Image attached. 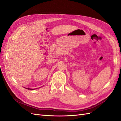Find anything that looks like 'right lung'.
Listing matches in <instances>:
<instances>
[{
    "label": "right lung",
    "instance_id": "right-lung-1",
    "mask_svg": "<svg viewBox=\"0 0 121 121\" xmlns=\"http://www.w3.org/2000/svg\"><path fill=\"white\" fill-rule=\"evenodd\" d=\"M27 89H29V90H34V89H31V88H27Z\"/></svg>",
    "mask_w": 121,
    "mask_h": 121
}]
</instances>
